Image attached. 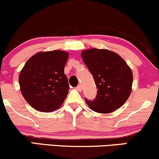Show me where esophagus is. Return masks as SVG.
<instances>
[{
  "instance_id": "obj_1",
  "label": "esophagus",
  "mask_w": 159,
  "mask_h": 159,
  "mask_svg": "<svg viewBox=\"0 0 159 159\" xmlns=\"http://www.w3.org/2000/svg\"><path fill=\"white\" fill-rule=\"evenodd\" d=\"M76 89L77 91H79V92H80V91L82 90V85H78L76 87Z\"/></svg>"
}]
</instances>
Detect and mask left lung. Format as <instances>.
<instances>
[{"label": "left lung", "instance_id": "obj_1", "mask_svg": "<svg viewBox=\"0 0 159 159\" xmlns=\"http://www.w3.org/2000/svg\"><path fill=\"white\" fill-rule=\"evenodd\" d=\"M82 58L93 76L97 96L85 102L94 111L111 113L122 106L131 92L133 75L126 62L107 49H91L82 52Z\"/></svg>", "mask_w": 159, "mask_h": 159}]
</instances>
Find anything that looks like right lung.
Returning <instances> with one entry per match:
<instances>
[{
  "mask_svg": "<svg viewBox=\"0 0 159 159\" xmlns=\"http://www.w3.org/2000/svg\"><path fill=\"white\" fill-rule=\"evenodd\" d=\"M68 53L39 52L26 62L19 76L21 92L35 110L52 112L61 106L70 89L65 74Z\"/></svg>",
  "mask_w": 159,
  "mask_h": 159,
  "instance_id": "1",
  "label": "right lung"
}]
</instances>
